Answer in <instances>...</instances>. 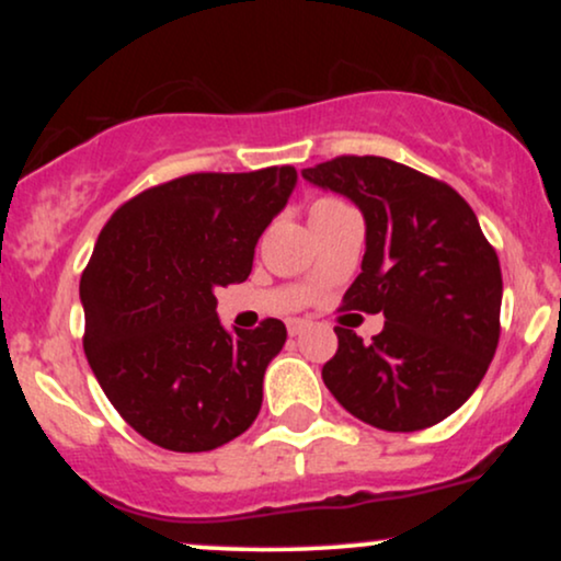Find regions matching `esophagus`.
<instances>
[{"mask_svg": "<svg viewBox=\"0 0 561 561\" xmlns=\"http://www.w3.org/2000/svg\"><path fill=\"white\" fill-rule=\"evenodd\" d=\"M306 327H308V319H289L287 321V332L293 334V337H298V334L306 330Z\"/></svg>", "mask_w": 561, "mask_h": 561, "instance_id": "obj_1", "label": "esophagus"}]
</instances>
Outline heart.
<instances>
[{
    "label": "heart",
    "instance_id": "b5f03b06",
    "mask_svg": "<svg viewBox=\"0 0 561 561\" xmlns=\"http://www.w3.org/2000/svg\"><path fill=\"white\" fill-rule=\"evenodd\" d=\"M334 205H343V203H337V199H332V197H321V199H317V203L311 205V210H324V208H334Z\"/></svg>",
    "mask_w": 561,
    "mask_h": 561
}]
</instances>
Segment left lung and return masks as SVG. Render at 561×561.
<instances>
[{"instance_id":"8db88e82","label":"left lung","mask_w":561,"mask_h":561,"mask_svg":"<svg viewBox=\"0 0 561 561\" xmlns=\"http://www.w3.org/2000/svg\"><path fill=\"white\" fill-rule=\"evenodd\" d=\"M300 173L362 210L366 253L343 300L385 317L371 343L334 327L340 345L321 379L371 427H433L465 405L493 362L499 255L459 192L396 160L345 156Z\"/></svg>"}]
</instances>
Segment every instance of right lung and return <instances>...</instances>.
Returning a JSON list of instances; mask_svg holds the SVG:
<instances>
[{
  "mask_svg": "<svg viewBox=\"0 0 561 561\" xmlns=\"http://www.w3.org/2000/svg\"><path fill=\"white\" fill-rule=\"evenodd\" d=\"M298 184L293 165L190 173L111 216L81 276L83 351L107 401L141 437L214 450L259 416L287 330H227L216 289L250 276L255 244Z\"/></svg>",
  "mask_w": 561,
  "mask_h": 561,
  "instance_id": "add662e5",
  "label": "right lung"
}]
</instances>
